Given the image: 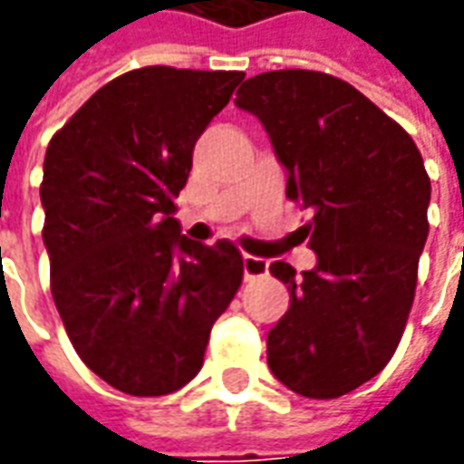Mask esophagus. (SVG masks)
I'll return each mask as SVG.
<instances>
[{"mask_svg": "<svg viewBox=\"0 0 464 464\" xmlns=\"http://www.w3.org/2000/svg\"><path fill=\"white\" fill-rule=\"evenodd\" d=\"M268 273V261L256 258V256H243V278L253 281V278H261Z\"/></svg>", "mask_w": 464, "mask_h": 464, "instance_id": "esophagus-1", "label": "esophagus"}]
</instances>
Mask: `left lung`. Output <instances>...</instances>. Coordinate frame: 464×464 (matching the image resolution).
<instances>
[{
  "instance_id": "1",
  "label": "left lung",
  "mask_w": 464,
  "mask_h": 464,
  "mask_svg": "<svg viewBox=\"0 0 464 464\" xmlns=\"http://www.w3.org/2000/svg\"><path fill=\"white\" fill-rule=\"evenodd\" d=\"M236 106L263 123L285 196L313 213L298 228L311 271L271 263L291 305L268 333V368L298 395L341 398L388 365L405 331L430 231L425 163L402 126L331 74L251 76Z\"/></svg>"
}]
</instances>
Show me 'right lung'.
Masks as SVG:
<instances>
[{"mask_svg": "<svg viewBox=\"0 0 464 464\" xmlns=\"http://www.w3.org/2000/svg\"><path fill=\"white\" fill-rule=\"evenodd\" d=\"M241 79L133 69L102 86L46 149L42 238L56 311L86 368L126 395L183 388L241 285L233 243L191 241L173 218L193 146Z\"/></svg>", "mask_w": 464, "mask_h": 464, "instance_id": "right-lung-1", "label": "right lung"}]
</instances>
